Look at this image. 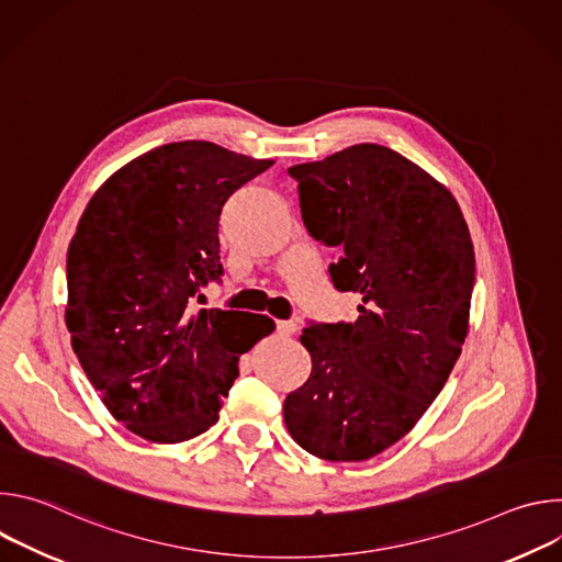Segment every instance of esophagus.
<instances>
[{"mask_svg":"<svg viewBox=\"0 0 562 562\" xmlns=\"http://www.w3.org/2000/svg\"><path fill=\"white\" fill-rule=\"evenodd\" d=\"M276 331H278L280 336L289 338V336L295 334V323H293V319H280V323H276Z\"/></svg>","mask_w":562,"mask_h":562,"instance_id":"esophagus-1","label":"esophagus"}]
</instances>
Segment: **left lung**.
<instances>
[{
	"label": "left lung",
	"instance_id": "left-lung-1",
	"mask_svg": "<svg viewBox=\"0 0 562 562\" xmlns=\"http://www.w3.org/2000/svg\"><path fill=\"white\" fill-rule=\"evenodd\" d=\"M308 235L338 247V291L356 323H308V380L284 423L308 453L369 460L397 442L442 391L467 338L475 258L451 193L400 153L356 144L289 169Z\"/></svg>",
	"mask_w": 562,
	"mask_h": 562
}]
</instances>
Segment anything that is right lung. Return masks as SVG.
Masks as SVG:
<instances>
[{
    "label": "right lung",
    "instance_id": "obj_1",
    "mask_svg": "<svg viewBox=\"0 0 562 562\" xmlns=\"http://www.w3.org/2000/svg\"><path fill=\"white\" fill-rule=\"evenodd\" d=\"M273 159L213 142L157 146L89 202L66 258V327L102 403L150 442H184L217 423L237 360L276 325L258 313L200 308L222 282L220 213Z\"/></svg>",
    "mask_w": 562,
    "mask_h": 562
}]
</instances>
